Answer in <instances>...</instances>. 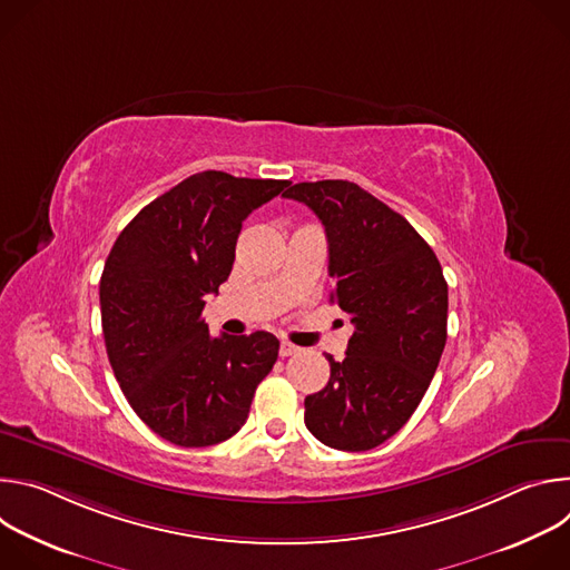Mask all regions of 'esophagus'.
<instances>
[{
  "mask_svg": "<svg viewBox=\"0 0 570 570\" xmlns=\"http://www.w3.org/2000/svg\"><path fill=\"white\" fill-rule=\"evenodd\" d=\"M297 352H299V347H295V345L288 343V341H282V345H279V356H282V358L293 356V354H297Z\"/></svg>",
  "mask_w": 570,
  "mask_h": 570,
  "instance_id": "1",
  "label": "esophagus"
}]
</instances>
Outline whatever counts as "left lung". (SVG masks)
<instances>
[{
	"mask_svg": "<svg viewBox=\"0 0 570 570\" xmlns=\"http://www.w3.org/2000/svg\"><path fill=\"white\" fill-rule=\"evenodd\" d=\"M322 220L332 302L356 332L332 376L304 399V424L338 451H370L411 420L446 345L449 286L429 243L401 214L347 180L297 183L282 194Z\"/></svg>",
	"mask_w": 570,
	"mask_h": 570,
	"instance_id": "obj_1",
	"label": "left lung"
}]
</instances>
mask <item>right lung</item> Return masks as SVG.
I'll return each mask as SVG.
<instances>
[{
  "instance_id": "1",
  "label": "right lung",
  "mask_w": 570,
  "mask_h": 570,
  "mask_svg": "<svg viewBox=\"0 0 570 570\" xmlns=\"http://www.w3.org/2000/svg\"><path fill=\"white\" fill-rule=\"evenodd\" d=\"M288 180L189 176L148 203L106 259L99 297L112 372L139 420L178 446H212L248 420L279 341L212 338L205 297L229 277L240 223Z\"/></svg>"
}]
</instances>
